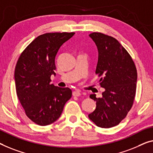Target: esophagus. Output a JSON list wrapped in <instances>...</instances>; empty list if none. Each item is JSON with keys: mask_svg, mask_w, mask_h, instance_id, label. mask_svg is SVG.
Returning <instances> with one entry per match:
<instances>
[{"mask_svg": "<svg viewBox=\"0 0 153 153\" xmlns=\"http://www.w3.org/2000/svg\"><path fill=\"white\" fill-rule=\"evenodd\" d=\"M81 95L80 91H78V90L75 91H74V92H73V95H74V96L78 97V96H79V95Z\"/></svg>", "mask_w": 153, "mask_h": 153, "instance_id": "esophagus-1", "label": "esophagus"}]
</instances>
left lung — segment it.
Segmentation results:
<instances>
[{
  "label": "left lung",
  "mask_w": 153,
  "mask_h": 153,
  "mask_svg": "<svg viewBox=\"0 0 153 153\" xmlns=\"http://www.w3.org/2000/svg\"><path fill=\"white\" fill-rule=\"evenodd\" d=\"M89 36L98 51L95 74L101 76L100 85L105 91L99 98L90 95L96 102V108L88 117L96 126L108 128L119 124L131 110L137 73L131 56L115 38L97 32Z\"/></svg>",
  "instance_id": "left-lung-1"
}]
</instances>
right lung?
I'll list each match as a JSON object with an SVG mask.
<instances>
[{
    "mask_svg": "<svg viewBox=\"0 0 153 153\" xmlns=\"http://www.w3.org/2000/svg\"><path fill=\"white\" fill-rule=\"evenodd\" d=\"M75 33H47L38 36L20 55L14 79L17 96L27 117L40 126L58 119L72 95L69 88L51 84L55 58L60 47Z\"/></svg>",
    "mask_w": 153,
    "mask_h": 153,
    "instance_id": "add662e5",
    "label": "right lung"
}]
</instances>
